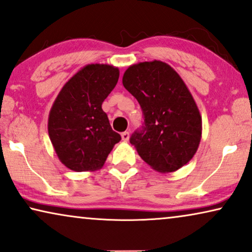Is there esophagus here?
I'll use <instances>...</instances> for the list:
<instances>
[{
	"mask_svg": "<svg viewBox=\"0 0 252 252\" xmlns=\"http://www.w3.org/2000/svg\"><path fill=\"white\" fill-rule=\"evenodd\" d=\"M121 137H122L123 141H127V140H129V138H130V133L127 132V131H125V132L121 133Z\"/></svg>",
	"mask_w": 252,
	"mask_h": 252,
	"instance_id": "esophagus-1",
	"label": "esophagus"
}]
</instances>
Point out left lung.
Wrapping results in <instances>:
<instances>
[{
  "mask_svg": "<svg viewBox=\"0 0 252 252\" xmlns=\"http://www.w3.org/2000/svg\"><path fill=\"white\" fill-rule=\"evenodd\" d=\"M122 83L144 113L143 127L130 138L139 157L161 173L187 164L200 145L202 118L179 74L161 60L143 62L127 67Z\"/></svg>",
  "mask_w": 252,
  "mask_h": 252,
  "instance_id": "left-lung-1",
  "label": "left lung"
}]
</instances>
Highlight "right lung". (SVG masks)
Returning a JSON list of instances; mask_svg holds the SVG:
<instances>
[{"label": "right lung", "mask_w": 252, "mask_h": 252, "mask_svg": "<svg viewBox=\"0 0 252 252\" xmlns=\"http://www.w3.org/2000/svg\"><path fill=\"white\" fill-rule=\"evenodd\" d=\"M119 76L118 67L89 63L63 84L52 104L49 137L60 162L73 171L101 169L114 145L121 140L101 108Z\"/></svg>", "instance_id": "add662e5"}]
</instances>
